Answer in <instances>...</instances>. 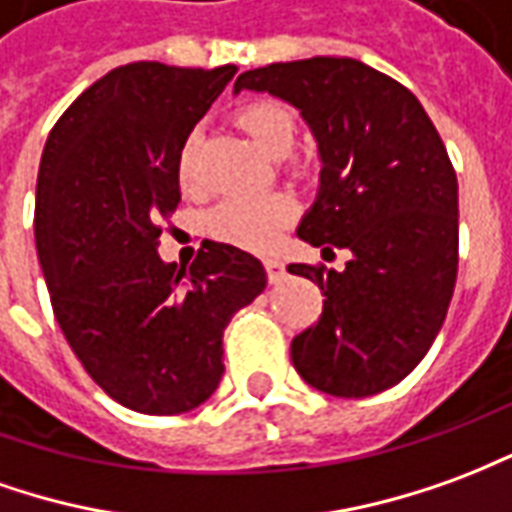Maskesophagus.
<instances>
[{"label": "esophagus", "mask_w": 512, "mask_h": 512, "mask_svg": "<svg viewBox=\"0 0 512 512\" xmlns=\"http://www.w3.org/2000/svg\"><path fill=\"white\" fill-rule=\"evenodd\" d=\"M264 270H267V281L270 284H281L286 278L284 262H278V259H264Z\"/></svg>", "instance_id": "obj_1"}]
</instances>
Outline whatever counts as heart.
<instances>
[{
    "label": "heart",
    "instance_id": "1",
    "mask_svg": "<svg viewBox=\"0 0 512 512\" xmlns=\"http://www.w3.org/2000/svg\"><path fill=\"white\" fill-rule=\"evenodd\" d=\"M237 123L267 157L284 159L295 148V115L278 101H250L237 112ZM195 151H198V134H190L181 146L179 165H176L181 187H195ZM295 215V198L286 192H273L262 198H231L212 212L209 231L220 242L237 248L267 250L273 248L278 234L295 220Z\"/></svg>",
    "mask_w": 512,
    "mask_h": 512
}]
</instances>
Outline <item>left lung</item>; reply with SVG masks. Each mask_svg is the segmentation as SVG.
<instances>
[{"mask_svg": "<svg viewBox=\"0 0 512 512\" xmlns=\"http://www.w3.org/2000/svg\"><path fill=\"white\" fill-rule=\"evenodd\" d=\"M239 90L300 110L322 168L297 237L353 253L344 270L286 267L325 295L292 339L297 375L333 397L397 386L441 331L458 275V176L436 126L411 90L350 57L253 68Z\"/></svg>", "mask_w": 512, "mask_h": 512, "instance_id": "obj_1", "label": "left lung"}]
</instances>
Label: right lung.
Wrapping results in <instances>:
<instances>
[{"instance_id":"obj_1","label":"right lung","mask_w":512,"mask_h":512,"mask_svg":"<svg viewBox=\"0 0 512 512\" xmlns=\"http://www.w3.org/2000/svg\"><path fill=\"white\" fill-rule=\"evenodd\" d=\"M234 65L129 63L60 115L35 190V248L54 317L112 400L137 413L198 408L223 378V331L267 286L256 256L206 239L190 270L159 259L181 201L179 151Z\"/></svg>"}]
</instances>
